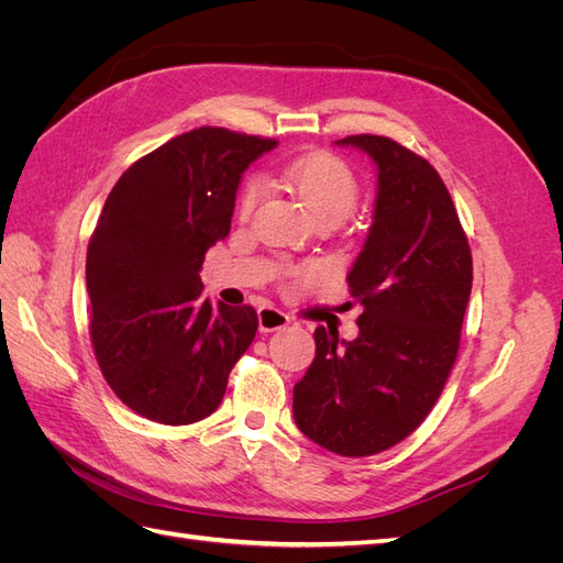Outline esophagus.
Wrapping results in <instances>:
<instances>
[{"instance_id": "obj_1", "label": "esophagus", "mask_w": 563, "mask_h": 563, "mask_svg": "<svg viewBox=\"0 0 563 563\" xmlns=\"http://www.w3.org/2000/svg\"><path fill=\"white\" fill-rule=\"evenodd\" d=\"M288 323H291V317H288L286 312H282L279 308H275V305H265V308L258 310V327L265 333L279 331V329L288 327Z\"/></svg>"}]
</instances>
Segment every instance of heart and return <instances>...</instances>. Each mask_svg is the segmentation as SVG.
Here are the masks:
<instances>
[{"label": "heart", "instance_id": "obj_1", "mask_svg": "<svg viewBox=\"0 0 563 563\" xmlns=\"http://www.w3.org/2000/svg\"><path fill=\"white\" fill-rule=\"evenodd\" d=\"M284 183L300 197L319 223H340L360 201V178L354 168L333 152H310L288 162L282 172ZM261 201V183L249 180L236 199V218L246 223Z\"/></svg>", "mask_w": 563, "mask_h": 563}]
</instances>
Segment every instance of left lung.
I'll return each mask as SVG.
<instances>
[{
    "instance_id": "left-lung-1",
    "label": "left lung",
    "mask_w": 563,
    "mask_h": 563,
    "mask_svg": "<svg viewBox=\"0 0 563 563\" xmlns=\"http://www.w3.org/2000/svg\"><path fill=\"white\" fill-rule=\"evenodd\" d=\"M338 143L378 164L373 225L347 275L364 312L352 343L317 327L314 362L294 387V418L314 444L364 457L416 432L444 389L472 291V251L428 159L385 135Z\"/></svg>"
}]
</instances>
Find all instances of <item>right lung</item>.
Instances as JSON below:
<instances>
[{
  "mask_svg": "<svg viewBox=\"0 0 563 563\" xmlns=\"http://www.w3.org/2000/svg\"><path fill=\"white\" fill-rule=\"evenodd\" d=\"M277 141L199 126L133 162L87 251L89 335L100 373L131 411L190 424L223 401L258 314L209 302L199 269L225 240L246 166Z\"/></svg>",
  "mask_w": 563,
  "mask_h": 563,
  "instance_id": "right-lung-1",
  "label": "right lung"
}]
</instances>
